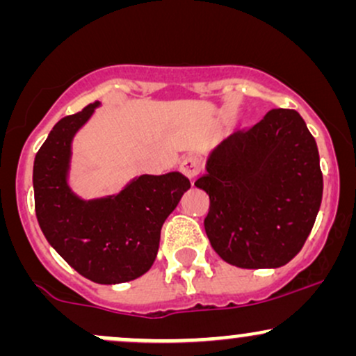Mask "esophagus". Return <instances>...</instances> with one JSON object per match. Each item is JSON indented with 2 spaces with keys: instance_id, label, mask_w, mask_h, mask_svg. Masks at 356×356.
<instances>
[{
  "instance_id": "34e87169",
  "label": "esophagus",
  "mask_w": 356,
  "mask_h": 356,
  "mask_svg": "<svg viewBox=\"0 0 356 356\" xmlns=\"http://www.w3.org/2000/svg\"><path fill=\"white\" fill-rule=\"evenodd\" d=\"M179 170H181L187 179L197 177L199 172H201V161H199L197 157H194V155H187V157L182 159Z\"/></svg>"
}]
</instances>
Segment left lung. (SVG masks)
Masks as SVG:
<instances>
[{
  "mask_svg": "<svg viewBox=\"0 0 356 356\" xmlns=\"http://www.w3.org/2000/svg\"><path fill=\"white\" fill-rule=\"evenodd\" d=\"M195 187L209 195L204 227L226 263L281 268L301 251L321 206L316 142L296 110L273 108L207 154Z\"/></svg>",
  "mask_w": 356,
  "mask_h": 356,
  "instance_id": "left-lung-1",
  "label": "left lung"
}]
</instances>
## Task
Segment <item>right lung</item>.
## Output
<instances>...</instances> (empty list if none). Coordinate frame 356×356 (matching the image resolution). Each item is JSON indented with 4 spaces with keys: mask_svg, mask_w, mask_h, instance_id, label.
I'll return each instance as SVG.
<instances>
[{
    "mask_svg": "<svg viewBox=\"0 0 356 356\" xmlns=\"http://www.w3.org/2000/svg\"><path fill=\"white\" fill-rule=\"evenodd\" d=\"M100 102L53 127L33 164L35 211L50 246L87 280L127 283L154 264L162 224L191 187L181 172L142 174L115 194L83 199L70 186L72 145Z\"/></svg>",
    "mask_w": 356,
    "mask_h": 356,
    "instance_id": "add662e5",
    "label": "right lung"
}]
</instances>
